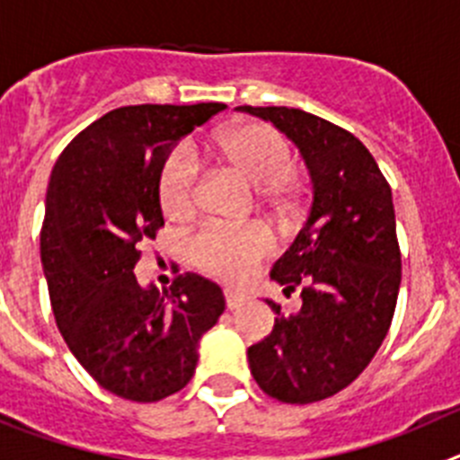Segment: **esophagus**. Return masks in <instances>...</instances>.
<instances>
[{"label": "esophagus", "instance_id": "esophagus-1", "mask_svg": "<svg viewBox=\"0 0 460 460\" xmlns=\"http://www.w3.org/2000/svg\"><path fill=\"white\" fill-rule=\"evenodd\" d=\"M225 297H226V307L229 309H238L243 307L247 300H250V296L243 291H238V288H225Z\"/></svg>", "mask_w": 460, "mask_h": 460}]
</instances>
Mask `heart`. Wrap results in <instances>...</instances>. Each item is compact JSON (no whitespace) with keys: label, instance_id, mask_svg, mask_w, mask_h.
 Returning <instances> with one entry per match:
<instances>
[{"label":"heart","instance_id":"1","mask_svg":"<svg viewBox=\"0 0 460 460\" xmlns=\"http://www.w3.org/2000/svg\"><path fill=\"white\" fill-rule=\"evenodd\" d=\"M217 163L252 188L263 190L261 204L275 213L296 206L291 188V148L272 128L263 123H240L217 132L210 144ZM158 199L172 220H188L194 213V167L181 148L172 151L158 176ZM272 252V238L261 226L229 229L206 226L190 243L192 261L204 270L225 279H243L261 259Z\"/></svg>","mask_w":460,"mask_h":460}]
</instances>
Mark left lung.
Listing matches in <instances>:
<instances>
[{"label":"left lung","mask_w":460,"mask_h":460,"mask_svg":"<svg viewBox=\"0 0 460 460\" xmlns=\"http://www.w3.org/2000/svg\"><path fill=\"white\" fill-rule=\"evenodd\" d=\"M297 146L312 176L307 220L275 261L293 314L266 300L275 328L247 349L259 387L281 403H314L349 387L380 349L394 316L401 254L392 190L358 137L309 111L240 105Z\"/></svg>","instance_id":"left-lung-1"}]
</instances>
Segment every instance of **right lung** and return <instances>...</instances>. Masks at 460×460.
<instances>
[{
    "mask_svg": "<svg viewBox=\"0 0 460 460\" xmlns=\"http://www.w3.org/2000/svg\"><path fill=\"white\" fill-rule=\"evenodd\" d=\"M132 105L107 111L57 160L45 197L40 263L57 328L101 387L137 403L183 390L225 293L199 275L169 291L135 277L139 243L164 225L158 176L173 146L225 110Z\"/></svg>",
    "mask_w": 460,
    "mask_h": 460,
    "instance_id": "add662e5",
    "label": "right lung"
}]
</instances>
